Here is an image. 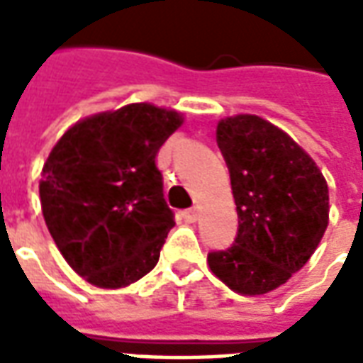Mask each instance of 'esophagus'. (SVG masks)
I'll return each mask as SVG.
<instances>
[{
	"mask_svg": "<svg viewBox=\"0 0 363 363\" xmlns=\"http://www.w3.org/2000/svg\"><path fill=\"white\" fill-rule=\"evenodd\" d=\"M198 216H200V208H196V206H194V208H190V210H184V220L190 221V223H192V221H196Z\"/></svg>",
	"mask_w": 363,
	"mask_h": 363,
	"instance_id": "1",
	"label": "esophagus"
}]
</instances>
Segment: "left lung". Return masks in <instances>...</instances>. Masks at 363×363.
I'll return each instance as SVG.
<instances>
[{
	"label": "left lung",
	"instance_id": "left-lung-1",
	"mask_svg": "<svg viewBox=\"0 0 363 363\" xmlns=\"http://www.w3.org/2000/svg\"><path fill=\"white\" fill-rule=\"evenodd\" d=\"M239 231L208 267L229 289L262 296L305 267L328 225V184L311 155L257 114L218 122Z\"/></svg>",
	"mask_w": 363,
	"mask_h": 363
}]
</instances>
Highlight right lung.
<instances>
[{
	"label": "right lung",
	"instance_id": "right-lung-1",
	"mask_svg": "<svg viewBox=\"0 0 363 363\" xmlns=\"http://www.w3.org/2000/svg\"><path fill=\"white\" fill-rule=\"evenodd\" d=\"M181 112L132 103L69 126L40 173L46 228L69 267L96 288L118 289L151 272L171 208L155 157Z\"/></svg>",
	"mask_w": 363,
	"mask_h": 363
}]
</instances>
